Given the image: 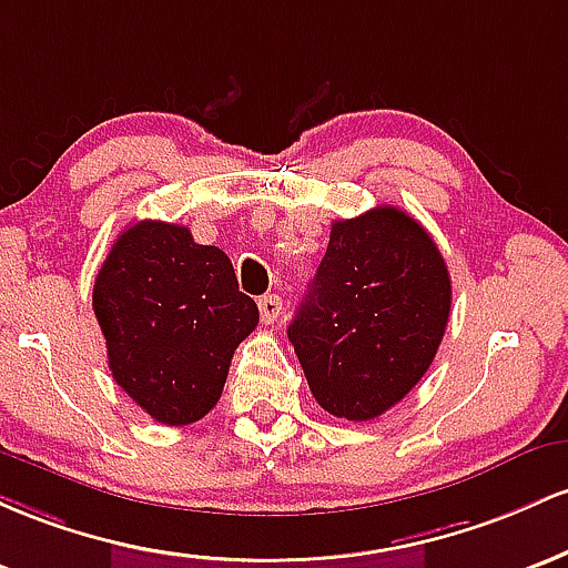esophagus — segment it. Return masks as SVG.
<instances>
[{"mask_svg": "<svg viewBox=\"0 0 568 568\" xmlns=\"http://www.w3.org/2000/svg\"><path fill=\"white\" fill-rule=\"evenodd\" d=\"M260 305V316H263L265 324H273L278 318V314H282V297L278 295H263L257 301Z\"/></svg>", "mask_w": 568, "mask_h": 568, "instance_id": "esophagus-1", "label": "esophagus"}]
</instances>
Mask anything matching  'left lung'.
I'll use <instances>...</instances> for the list:
<instances>
[{
  "mask_svg": "<svg viewBox=\"0 0 568 568\" xmlns=\"http://www.w3.org/2000/svg\"><path fill=\"white\" fill-rule=\"evenodd\" d=\"M448 314V265L432 235L403 209L375 206L333 222L286 335L316 403L369 422L424 378Z\"/></svg>",
  "mask_w": 568,
  "mask_h": 568,
  "instance_id": "1",
  "label": "left lung"
}]
</instances>
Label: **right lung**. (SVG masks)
<instances>
[{"mask_svg": "<svg viewBox=\"0 0 568 568\" xmlns=\"http://www.w3.org/2000/svg\"><path fill=\"white\" fill-rule=\"evenodd\" d=\"M93 314L114 384L165 426L212 410L235 348L260 322L227 254L161 220L133 222L114 239L93 284Z\"/></svg>", "mask_w": 568, "mask_h": 568, "instance_id": "right-lung-1", "label": "right lung"}]
</instances>
